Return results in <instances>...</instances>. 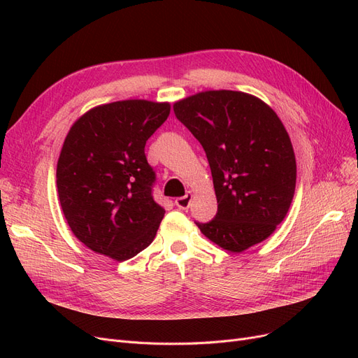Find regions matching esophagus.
I'll return each instance as SVG.
<instances>
[{
  "mask_svg": "<svg viewBox=\"0 0 358 358\" xmlns=\"http://www.w3.org/2000/svg\"><path fill=\"white\" fill-rule=\"evenodd\" d=\"M192 198H193V194H192V193L184 194V196H181V198H177V199H176V205L178 206L180 210H187L189 206H190Z\"/></svg>",
  "mask_w": 358,
  "mask_h": 358,
  "instance_id": "esophagus-1",
  "label": "esophagus"
}]
</instances>
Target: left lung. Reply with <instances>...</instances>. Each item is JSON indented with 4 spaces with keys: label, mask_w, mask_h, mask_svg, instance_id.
<instances>
[{
    "label": "left lung",
    "mask_w": 358,
    "mask_h": 358,
    "mask_svg": "<svg viewBox=\"0 0 358 358\" xmlns=\"http://www.w3.org/2000/svg\"><path fill=\"white\" fill-rule=\"evenodd\" d=\"M177 119L205 150L217 214L201 232L241 252L273 234L290 208L296 157L282 122L262 99L236 90H206L174 103Z\"/></svg>",
    "instance_id": "left-lung-1"
}]
</instances>
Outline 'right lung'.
Listing matches in <instances>:
<instances>
[{"mask_svg":"<svg viewBox=\"0 0 358 358\" xmlns=\"http://www.w3.org/2000/svg\"><path fill=\"white\" fill-rule=\"evenodd\" d=\"M168 102L128 99L85 113L68 132L56 186L68 226L99 255L128 260L152 244L165 210L145 143L168 119Z\"/></svg>","mask_w":358,"mask_h":358,"instance_id":"1","label":"right lung"}]
</instances>
